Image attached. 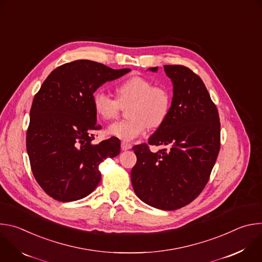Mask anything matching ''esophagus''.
Listing matches in <instances>:
<instances>
[{
	"label": "esophagus",
	"instance_id": "obj_1",
	"mask_svg": "<svg viewBox=\"0 0 262 262\" xmlns=\"http://www.w3.org/2000/svg\"><path fill=\"white\" fill-rule=\"evenodd\" d=\"M132 148V144L126 143V142H122L121 143V149L122 150H128V149Z\"/></svg>",
	"mask_w": 262,
	"mask_h": 262
}]
</instances>
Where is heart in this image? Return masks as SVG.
<instances>
[{"mask_svg": "<svg viewBox=\"0 0 262 262\" xmlns=\"http://www.w3.org/2000/svg\"><path fill=\"white\" fill-rule=\"evenodd\" d=\"M117 98L96 91L92 96V104L96 115L103 120H112L118 116L121 107L126 110L127 120L112 123L106 134L122 141H132L141 136L147 128H158L167 119L172 103L169 90L154 84L142 77H132L116 88Z\"/></svg>", "mask_w": 262, "mask_h": 262, "instance_id": "heart-1", "label": "heart"}]
</instances>
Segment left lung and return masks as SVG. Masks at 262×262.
Segmentation results:
<instances>
[{
    "mask_svg": "<svg viewBox=\"0 0 262 262\" xmlns=\"http://www.w3.org/2000/svg\"><path fill=\"white\" fill-rule=\"evenodd\" d=\"M164 70L173 83L171 108L148 144L169 148L151 152L146 143L134 146L137 163L130 179L143 202L175 210L196 199L206 185L220 151L221 124L199 76L182 65H164Z\"/></svg>",
    "mask_w": 262,
    "mask_h": 262,
    "instance_id": "1",
    "label": "left lung"
}]
</instances>
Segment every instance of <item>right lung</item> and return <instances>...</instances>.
<instances>
[{"mask_svg": "<svg viewBox=\"0 0 262 262\" xmlns=\"http://www.w3.org/2000/svg\"><path fill=\"white\" fill-rule=\"evenodd\" d=\"M129 71L77 60L53 70L36 93L27 151L36 181L55 200L70 202L91 194L101 178L99 164L120 154L115 137L92 143L93 132L100 129L92 96L102 84Z\"/></svg>", "mask_w": 262, "mask_h": 262, "instance_id": "obj_1", "label": "right lung"}]
</instances>
